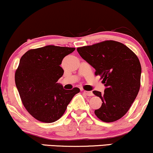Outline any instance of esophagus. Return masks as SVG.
I'll return each mask as SVG.
<instances>
[{
	"label": "esophagus",
	"instance_id": "esophagus-1",
	"mask_svg": "<svg viewBox=\"0 0 153 153\" xmlns=\"http://www.w3.org/2000/svg\"><path fill=\"white\" fill-rule=\"evenodd\" d=\"M83 93L85 94L86 96H92L94 94L92 93V91H83Z\"/></svg>",
	"mask_w": 153,
	"mask_h": 153
}]
</instances>
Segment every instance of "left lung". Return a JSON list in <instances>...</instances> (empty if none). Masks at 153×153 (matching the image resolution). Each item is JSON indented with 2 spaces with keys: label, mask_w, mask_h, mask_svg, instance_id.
Here are the masks:
<instances>
[{
  "label": "left lung",
  "mask_w": 153,
  "mask_h": 153,
  "mask_svg": "<svg viewBox=\"0 0 153 153\" xmlns=\"http://www.w3.org/2000/svg\"><path fill=\"white\" fill-rule=\"evenodd\" d=\"M79 54L103 79L104 94L93 93L102 101L95 114L104 122L121 119L129 109L140 88L141 65L137 56L124 44L107 40L77 48Z\"/></svg>",
  "instance_id": "1"
}]
</instances>
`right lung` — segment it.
<instances>
[{"mask_svg": "<svg viewBox=\"0 0 153 153\" xmlns=\"http://www.w3.org/2000/svg\"><path fill=\"white\" fill-rule=\"evenodd\" d=\"M74 47L48 45L26 52L20 59L15 73V82L23 104L34 118L52 123L64 114L67 106L78 88L65 90L57 80L64 71L63 58Z\"/></svg>", "mask_w": 153, "mask_h": 153, "instance_id": "obj_1", "label": "right lung"}]
</instances>
